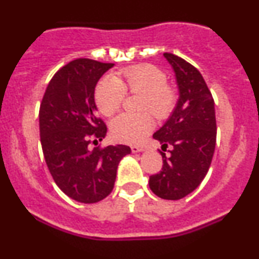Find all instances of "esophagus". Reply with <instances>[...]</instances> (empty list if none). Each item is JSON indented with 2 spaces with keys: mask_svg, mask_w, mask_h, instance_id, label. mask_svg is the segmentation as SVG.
Wrapping results in <instances>:
<instances>
[{
  "mask_svg": "<svg viewBox=\"0 0 259 259\" xmlns=\"http://www.w3.org/2000/svg\"><path fill=\"white\" fill-rule=\"evenodd\" d=\"M145 151V147L141 146V145H135V146H132V152L133 153H139Z\"/></svg>",
  "mask_w": 259,
  "mask_h": 259,
  "instance_id": "1",
  "label": "esophagus"
}]
</instances>
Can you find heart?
<instances>
[{
    "label": "heart",
    "mask_w": 259,
    "mask_h": 259,
    "mask_svg": "<svg viewBox=\"0 0 259 259\" xmlns=\"http://www.w3.org/2000/svg\"><path fill=\"white\" fill-rule=\"evenodd\" d=\"M130 94H142L140 111H150L156 118H167L177 103V94L167 85V75L151 64H139L121 69L115 76H106L97 84L95 100L102 114L113 115ZM148 113H123L111 124L112 136L124 144H136L152 130Z\"/></svg>",
    "instance_id": "1"
}]
</instances>
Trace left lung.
Segmentation results:
<instances>
[{
  "label": "left lung",
  "instance_id": "obj_1",
  "mask_svg": "<svg viewBox=\"0 0 259 259\" xmlns=\"http://www.w3.org/2000/svg\"><path fill=\"white\" fill-rule=\"evenodd\" d=\"M163 56L174 69L179 100L164 125L153 134L162 145L163 167L151 175L148 184L163 200H180L200 185L212 163L217 140L214 100L194 65L173 53Z\"/></svg>",
  "mask_w": 259,
  "mask_h": 259
}]
</instances>
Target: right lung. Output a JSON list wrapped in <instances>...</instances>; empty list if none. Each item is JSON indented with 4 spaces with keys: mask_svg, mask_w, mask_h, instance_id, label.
<instances>
[{
    "mask_svg": "<svg viewBox=\"0 0 259 259\" xmlns=\"http://www.w3.org/2000/svg\"><path fill=\"white\" fill-rule=\"evenodd\" d=\"M113 63L79 58L62 67L40 105V140L47 168L68 197L96 203L112 192L120 159L132 152L117 145L91 148L107 126L96 115L95 88Z\"/></svg>",
    "mask_w": 259,
    "mask_h": 259,
    "instance_id": "1",
    "label": "right lung"
}]
</instances>
